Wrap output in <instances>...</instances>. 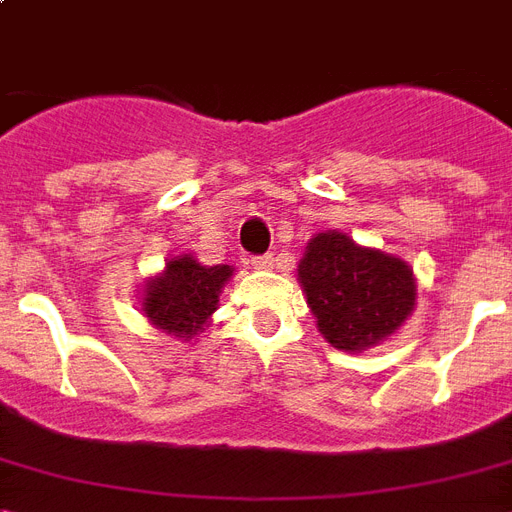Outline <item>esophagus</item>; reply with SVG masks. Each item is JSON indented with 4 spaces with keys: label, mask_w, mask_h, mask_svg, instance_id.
Here are the masks:
<instances>
[{
    "label": "esophagus",
    "mask_w": 512,
    "mask_h": 512,
    "mask_svg": "<svg viewBox=\"0 0 512 512\" xmlns=\"http://www.w3.org/2000/svg\"><path fill=\"white\" fill-rule=\"evenodd\" d=\"M273 263H276V260H273V255H257V257H252V265H255L257 271H271Z\"/></svg>",
    "instance_id": "1"
}]
</instances>
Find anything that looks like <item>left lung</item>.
Instances as JSON below:
<instances>
[{
    "instance_id": "left-lung-1",
    "label": "left lung",
    "mask_w": 512,
    "mask_h": 512,
    "mask_svg": "<svg viewBox=\"0 0 512 512\" xmlns=\"http://www.w3.org/2000/svg\"><path fill=\"white\" fill-rule=\"evenodd\" d=\"M297 279L324 340L348 353L388 340L417 297L412 268L401 257L358 247L340 231L308 241Z\"/></svg>"
}]
</instances>
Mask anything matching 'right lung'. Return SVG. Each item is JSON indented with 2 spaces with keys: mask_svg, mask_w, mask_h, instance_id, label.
I'll list each match as a JSON object with an SVG mask.
<instances>
[{
  "mask_svg": "<svg viewBox=\"0 0 512 512\" xmlns=\"http://www.w3.org/2000/svg\"><path fill=\"white\" fill-rule=\"evenodd\" d=\"M231 276V265H201L196 257L177 255L164 273L146 281L140 311L156 329L191 340L204 332Z\"/></svg>",
  "mask_w": 512,
  "mask_h": 512,
  "instance_id": "right-lung-1",
  "label": "right lung"
}]
</instances>
